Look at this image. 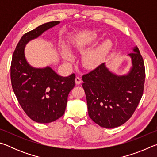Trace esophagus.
<instances>
[{"label":"esophagus","mask_w":157,"mask_h":157,"mask_svg":"<svg viewBox=\"0 0 157 157\" xmlns=\"http://www.w3.org/2000/svg\"><path fill=\"white\" fill-rule=\"evenodd\" d=\"M75 84H80L82 83V79L79 78V77H76L75 79Z\"/></svg>","instance_id":"34e87169"}]
</instances>
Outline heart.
<instances>
[{"label":"heart","mask_w":157,"mask_h":157,"mask_svg":"<svg viewBox=\"0 0 157 157\" xmlns=\"http://www.w3.org/2000/svg\"><path fill=\"white\" fill-rule=\"evenodd\" d=\"M99 31H92L87 34L86 41H83L79 44L77 48L79 50H84L86 48L87 44L94 41L99 37ZM113 43L111 39H107L102 41L94 49L89 50L85 52L82 58V63L84 67L86 68H94L98 66L102 62L105 57L107 56L111 49L112 48ZM61 55L66 62H72L73 60V55L71 50L66 46H62L61 48Z\"/></svg>","instance_id":"b5f03b06"}]
</instances>
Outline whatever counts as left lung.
I'll return each mask as SVG.
<instances>
[{
    "instance_id": "1",
    "label": "left lung",
    "mask_w": 157,
    "mask_h": 157,
    "mask_svg": "<svg viewBox=\"0 0 157 157\" xmlns=\"http://www.w3.org/2000/svg\"><path fill=\"white\" fill-rule=\"evenodd\" d=\"M127 56L132 67L128 73L118 75L102 63L82 76L89 116L105 128L121 126L136 110L143 93L145 78L143 57L137 46Z\"/></svg>"
}]
</instances>
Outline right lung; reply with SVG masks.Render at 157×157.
Returning <instances> with one entry per match:
<instances>
[{
    "label": "right lung",
    "instance_id": "1",
    "mask_svg": "<svg viewBox=\"0 0 157 157\" xmlns=\"http://www.w3.org/2000/svg\"><path fill=\"white\" fill-rule=\"evenodd\" d=\"M60 23L48 22L25 33L13 53L11 82L13 91L25 113L39 123H49L63 115L69 92L75 86V75L62 77L47 66L35 68L28 62L25 46L44 32Z\"/></svg>",
    "mask_w": 157,
    "mask_h": 157
}]
</instances>
